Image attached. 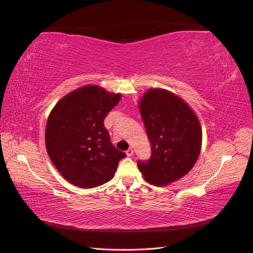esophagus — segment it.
Listing matches in <instances>:
<instances>
[{
    "mask_svg": "<svg viewBox=\"0 0 253 253\" xmlns=\"http://www.w3.org/2000/svg\"><path fill=\"white\" fill-rule=\"evenodd\" d=\"M134 154V150H133V148H129V149H127V151H126V155L127 156H132Z\"/></svg>",
    "mask_w": 253,
    "mask_h": 253,
    "instance_id": "1",
    "label": "esophagus"
}]
</instances>
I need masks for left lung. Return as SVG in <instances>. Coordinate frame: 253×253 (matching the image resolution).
Wrapping results in <instances>:
<instances>
[{
	"instance_id": "1",
	"label": "left lung",
	"mask_w": 253,
	"mask_h": 253,
	"mask_svg": "<svg viewBox=\"0 0 253 253\" xmlns=\"http://www.w3.org/2000/svg\"><path fill=\"white\" fill-rule=\"evenodd\" d=\"M139 110L151 143L148 162L137 163L151 185L167 186L183 177L195 165L202 147V128L189 105L166 89H149Z\"/></svg>"
}]
</instances>
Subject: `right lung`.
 <instances>
[{
	"instance_id": "obj_1",
	"label": "right lung",
	"mask_w": 253,
	"mask_h": 253,
	"mask_svg": "<svg viewBox=\"0 0 253 253\" xmlns=\"http://www.w3.org/2000/svg\"><path fill=\"white\" fill-rule=\"evenodd\" d=\"M120 99V94L86 85L63 97L49 114L45 129L48 156L73 185L86 189L103 185L126 156L114 147L103 124Z\"/></svg>"
}]
</instances>
